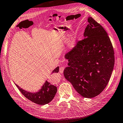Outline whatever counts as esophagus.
I'll return each mask as SVG.
<instances>
[{"instance_id": "obj_1", "label": "esophagus", "mask_w": 123, "mask_h": 123, "mask_svg": "<svg viewBox=\"0 0 123 123\" xmlns=\"http://www.w3.org/2000/svg\"><path fill=\"white\" fill-rule=\"evenodd\" d=\"M64 70V67H60L59 68V72L60 73H63V71Z\"/></svg>"}]
</instances>
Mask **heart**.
<instances>
[{
	"instance_id": "heart-1",
	"label": "heart",
	"mask_w": 123,
	"mask_h": 123,
	"mask_svg": "<svg viewBox=\"0 0 123 123\" xmlns=\"http://www.w3.org/2000/svg\"><path fill=\"white\" fill-rule=\"evenodd\" d=\"M75 38H72L71 42H70L69 43V48L70 49H72L75 46Z\"/></svg>"
}]
</instances>
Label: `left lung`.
Returning a JSON list of instances; mask_svg holds the SVG:
<instances>
[{
  "instance_id": "1",
  "label": "left lung",
  "mask_w": 123,
  "mask_h": 123,
  "mask_svg": "<svg viewBox=\"0 0 123 123\" xmlns=\"http://www.w3.org/2000/svg\"><path fill=\"white\" fill-rule=\"evenodd\" d=\"M87 21L84 39L65 56L68 67L64 69V75L80 95L91 98L99 95L108 84L115 57L104 28L92 17Z\"/></svg>"
}]
</instances>
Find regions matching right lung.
<instances>
[{"instance_id":"add662e5","label":"right lung","mask_w":123,"mask_h":123,"mask_svg":"<svg viewBox=\"0 0 123 123\" xmlns=\"http://www.w3.org/2000/svg\"><path fill=\"white\" fill-rule=\"evenodd\" d=\"M59 69V67L58 66L52 72V73H58ZM15 85L21 93L27 99L39 105H44L51 102L57 91V87L49 83L47 80L45 81L40 89L35 92L26 91L18 85Z\"/></svg>"}]
</instances>
